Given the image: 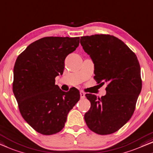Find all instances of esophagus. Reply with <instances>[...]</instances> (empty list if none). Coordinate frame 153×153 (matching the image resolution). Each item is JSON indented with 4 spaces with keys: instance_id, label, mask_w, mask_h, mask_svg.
Wrapping results in <instances>:
<instances>
[{
    "instance_id": "obj_1",
    "label": "esophagus",
    "mask_w": 153,
    "mask_h": 153,
    "mask_svg": "<svg viewBox=\"0 0 153 153\" xmlns=\"http://www.w3.org/2000/svg\"><path fill=\"white\" fill-rule=\"evenodd\" d=\"M80 96H81V99H85V94L83 91H81L80 92Z\"/></svg>"
}]
</instances>
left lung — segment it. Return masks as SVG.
Masks as SVG:
<instances>
[{"instance_id": "obj_1", "label": "left lung", "mask_w": 153, "mask_h": 153, "mask_svg": "<svg viewBox=\"0 0 153 153\" xmlns=\"http://www.w3.org/2000/svg\"><path fill=\"white\" fill-rule=\"evenodd\" d=\"M83 50L94 63L98 83H107L101 98L86 94L90 110L84 115L92 131L109 134L117 131L131 118L141 90V69L135 54L120 39L106 34L81 36Z\"/></svg>"}]
</instances>
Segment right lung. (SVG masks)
Here are the masks:
<instances>
[{"label": "right lung", "instance_id": "right-lung-1", "mask_svg": "<svg viewBox=\"0 0 153 153\" xmlns=\"http://www.w3.org/2000/svg\"><path fill=\"white\" fill-rule=\"evenodd\" d=\"M79 39L44 37L29 45L15 63L13 92L20 112L42 134L60 132L80 99L76 88L63 92L55 85V77L63 74L64 61L78 47Z\"/></svg>", "mask_w": 153, "mask_h": 153}]
</instances>
